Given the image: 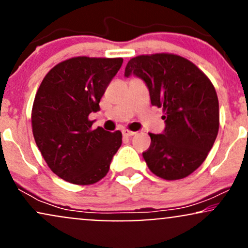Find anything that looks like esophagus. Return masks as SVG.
Masks as SVG:
<instances>
[{
  "label": "esophagus",
  "mask_w": 248,
  "mask_h": 248,
  "mask_svg": "<svg viewBox=\"0 0 248 248\" xmlns=\"http://www.w3.org/2000/svg\"><path fill=\"white\" fill-rule=\"evenodd\" d=\"M135 132H132V130H128V129H124L122 130V135L124 136H128V138H129V136H133V135H135Z\"/></svg>",
  "instance_id": "34e87169"
}]
</instances>
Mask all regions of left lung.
I'll list each match as a JSON object with an SVG mask.
<instances>
[{"mask_svg": "<svg viewBox=\"0 0 248 248\" xmlns=\"http://www.w3.org/2000/svg\"><path fill=\"white\" fill-rule=\"evenodd\" d=\"M142 79L153 106L163 107L162 134L150 133L143 155L150 171L173 181L189 176L205 161L219 129L215 87L201 70L171 53L138 56L128 62L124 77Z\"/></svg>", "mask_w": 248, "mask_h": 248, "instance_id": "1", "label": "left lung"}]
</instances>
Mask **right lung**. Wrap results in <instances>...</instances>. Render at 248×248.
Listing matches in <instances>:
<instances>
[{
    "label": "right lung",
    "mask_w": 248,
    "mask_h": 248,
    "mask_svg": "<svg viewBox=\"0 0 248 248\" xmlns=\"http://www.w3.org/2000/svg\"><path fill=\"white\" fill-rule=\"evenodd\" d=\"M122 58L75 57L57 64L43 79L33 101L32 133L45 162L58 177L88 186L107 175L113 156L122 143L120 130H92L91 113Z\"/></svg>",
    "instance_id": "1"
}]
</instances>
